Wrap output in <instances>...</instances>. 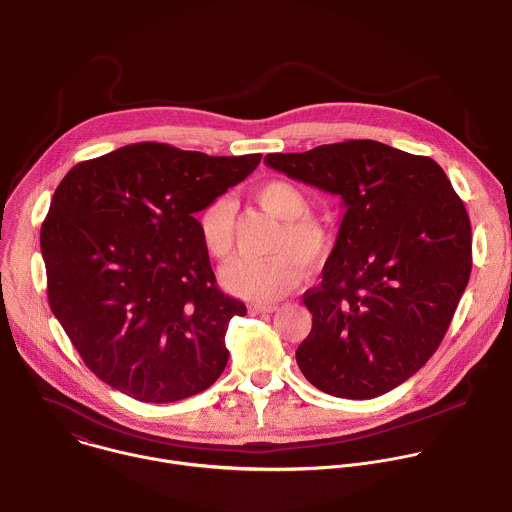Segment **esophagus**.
I'll return each mask as SVG.
<instances>
[{
	"instance_id": "34e87169",
	"label": "esophagus",
	"mask_w": 512,
	"mask_h": 512,
	"mask_svg": "<svg viewBox=\"0 0 512 512\" xmlns=\"http://www.w3.org/2000/svg\"><path fill=\"white\" fill-rule=\"evenodd\" d=\"M277 309V305H251V313L253 315H261V313H273Z\"/></svg>"
}]
</instances>
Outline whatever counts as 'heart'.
<instances>
[{"label":"heart","mask_w":512,"mask_h":512,"mask_svg":"<svg viewBox=\"0 0 512 512\" xmlns=\"http://www.w3.org/2000/svg\"><path fill=\"white\" fill-rule=\"evenodd\" d=\"M257 203L281 219V229L271 239L273 251L261 259H237L223 269V285L245 299L267 303L291 287L303 275V267L321 265L333 247L329 227L309 215L307 195L289 181H267L255 189ZM199 237L215 259H227L233 251L235 211L227 197L213 199L199 213Z\"/></svg>","instance_id":"1"}]
</instances>
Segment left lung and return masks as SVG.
Segmentation results:
<instances>
[{"label": "left lung", "mask_w": 512, "mask_h": 512, "mask_svg": "<svg viewBox=\"0 0 512 512\" xmlns=\"http://www.w3.org/2000/svg\"><path fill=\"white\" fill-rule=\"evenodd\" d=\"M265 163L343 199L345 215L295 357L305 379L373 399L439 349L473 267L471 221L439 163L371 139L269 153Z\"/></svg>", "instance_id": "left-lung-1"}]
</instances>
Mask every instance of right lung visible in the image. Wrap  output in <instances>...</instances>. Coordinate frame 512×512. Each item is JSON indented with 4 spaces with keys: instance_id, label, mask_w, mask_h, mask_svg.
I'll list each match as a JSON object with an SVG mask.
<instances>
[{
    "instance_id": "obj_1",
    "label": "right lung",
    "mask_w": 512,
    "mask_h": 512,
    "mask_svg": "<svg viewBox=\"0 0 512 512\" xmlns=\"http://www.w3.org/2000/svg\"><path fill=\"white\" fill-rule=\"evenodd\" d=\"M261 153L211 157L133 143L69 169L41 225L47 299L87 369L143 403H173L223 373L231 317L197 211Z\"/></svg>"
}]
</instances>
